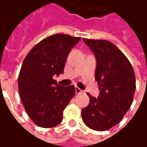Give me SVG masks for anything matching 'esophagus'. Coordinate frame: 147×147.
<instances>
[{"label":"esophagus","mask_w":147,"mask_h":147,"mask_svg":"<svg viewBox=\"0 0 147 147\" xmlns=\"http://www.w3.org/2000/svg\"><path fill=\"white\" fill-rule=\"evenodd\" d=\"M82 92V90L80 89V88H78V87H75V93L77 94H81Z\"/></svg>","instance_id":"obj_1"}]
</instances>
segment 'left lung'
I'll use <instances>...</instances> for the list:
<instances>
[{
	"label": "left lung",
	"instance_id": "8db88e82",
	"mask_svg": "<svg viewBox=\"0 0 147 147\" xmlns=\"http://www.w3.org/2000/svg\"><path fill=\"white\" fill-rule=\"evenodd\" d=\"M97 61L95 80L98 99L87 94L89 105L82 110L83 122L89 128L105 131L121 122L133 102L136 81L133 67L123 53L106 40L84 38Z\"/></svg>",
	"mask_w": 147,
	"mask_h": 147
}]
</instances>
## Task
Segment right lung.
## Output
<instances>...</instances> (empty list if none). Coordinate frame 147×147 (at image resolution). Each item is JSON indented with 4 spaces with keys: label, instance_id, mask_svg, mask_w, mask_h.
I'll return each mask as SVG.
<instances>
[{
    "label": "right lung",
    "instance_id": "right-lung-1",
    "mask_svg": "<svg viewBox=\"0 0 147 147\" xmlns=\"http://www.w3.org/2000/svg\"><path fill=\"white\" fill-rule=\"evenodd\" d=\"M80 40L68 34H53L37 43L25 57L18 90L26 113L37 126L51 128L62 121L75 87L61 86L53 76L63 73L69 53Z\"/></svg>",
    "mask_w": 147,
    "mask_h": 147
}]
</instances>
